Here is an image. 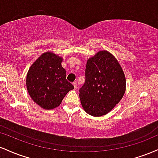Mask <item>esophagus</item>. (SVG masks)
Masks as SVG:
<instances>
[{"label":"esophagus","mask_w":158,"mask_h":158,"mask_svg":"<svg viewBox=\"0 0 158 158\" xmlns=\"http://www.w3.org/2000/svg\"><path fill=\"white\" fill-rule=\"evenodd\" d=\"M73 86H74V89H77V84H76L75 82L73 83Z\"/></svg>","instance_id":"esophagus-1"}]
</instances>
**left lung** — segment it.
<instances>
[{
	"mask_svg": "<svg viewBox=\"0 0 158 158\" xmlns=\"http://www.w3.org/2000/svg\"><path fill=\"white\" fill-rule=\"evenodd\" d=\"M86 80L80 89L81 105L93 116H104L121 101L126 89V79L116 58L107 51H100L86 62Z\"/></svg>",
	"mask_w": 158,
	"mask_h": 158,
	"instance_id": "left-lung-1",
	"label": "left lung"
}]
</instances>
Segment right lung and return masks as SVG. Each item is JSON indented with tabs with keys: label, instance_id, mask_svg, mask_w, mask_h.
<instances>
[{
	"label": "right lung",
	"instance_id": "add662e5",
	"mask_svg": "<svg viewBox=\"0 0 158 158\" xmlns=\"http://www.w3.org/2000/svg\"><path fill=\"white\" fill-rule=\"evenodd\" d=\"M62 61L63 57L48 51L31 65L27 74L28 93L33 102L43 109L57 107L65 95L74 89L66 80Z\"/></svg>",
	"mask_w": 158,
	"mask_h": 158
}]
</instances>
